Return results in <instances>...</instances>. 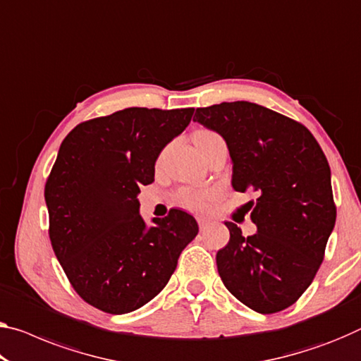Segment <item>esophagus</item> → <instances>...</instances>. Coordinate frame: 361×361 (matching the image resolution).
Instances as JSON below:
<instances>
[{
  "mask_svg": "<svg viewBox=\"0 0 361 361\" xmlns=\"http://www.w3.org/2000/svg\"><path fill=\"white\" fill-rule=\"evenodd\" d=\"M209 221L207 219V218H198V227H200V231H207L208 227H209Z\"/></svg>",
  "mask_w": 361,
  "mask_h": 361,
  "instance_id": "1",
  "label": "esophagus"
}]
</instances>
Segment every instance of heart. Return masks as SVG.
Returning <instances> with one entry per match:
<instances>
[{
    "label": "heart",
    "instance_id": "obj_1",
    "mask_svg": "<svg viewBox=\"0 0 361 361\" xmlns=\"http://www.w3.org/2000/svg\"><path fill=\"white\" fill-rule=\"evenodd\" d=\"M197 137H218L212 130H198L195 132ZM212 198V193L209 192H190V190H182L177 200H179L180 204H184L185 208L192 209V212H202V209L207 208L208 200Z\"/></svg>",
    "mask_w": 361,
    "mask_h": 361
}]
</instances>
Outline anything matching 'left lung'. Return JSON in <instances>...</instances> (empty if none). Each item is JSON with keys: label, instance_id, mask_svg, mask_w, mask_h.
I'll return each instance as SVG.
<instances>
[{"label": "left lung", "instance_id": "1", "mask_svg": "<svg viewBox=\"0 0 361 361\" xmlns=\"http://www.w3.org/2000/svg\"><path fill=\"white\" fill-rule=\"evenodd\" d=\"M193 121L226 140L234 190L258 195L243 207L257 234L243 237L226 223L229 243L216 255L221 279L255 312H282L313 282L334 229L328 159L303 124L250 102L197 108Z\"/></svg>", "mask_w": 361, "mask_h": 361}]
</instances>
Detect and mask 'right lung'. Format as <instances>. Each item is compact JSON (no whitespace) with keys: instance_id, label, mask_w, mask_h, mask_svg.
Here are the masks:
<instances>
[{"instance_id":"1","label":"right lung","mask_w":361,"mask_h":361,"mask_svg":"<svg viewBox=\"0 0 361 361\" xmlns=\"http://www.w3.org/2000/svg\"><path fill=\"white\" fill-rule=\"evenodd\" d=\"M192 114L126 108L80 123L61 143L45 185L49 240L74 290L102 312L129 313L157 297L198 234L182 209L147 227L137 200Z\"/></svg>"}]
</instances>
